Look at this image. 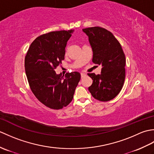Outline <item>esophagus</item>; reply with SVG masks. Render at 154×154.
<instances>
[{"mask_svg":"<svg viewBox=\"0 0 154 154\" xmlns=\"http://www.w3.org/2000/svg\"><path fill=\"white\" fill-rule=\"evenodd\" d=\"M86 75V74L85 73H81V77H85Z\"/></svg>","mask_w":154,"mask_h":154,"instance_id":"obj_1","label":"esophagus"}]
</instances>
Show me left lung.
I'll list each match as a JSON object with an SVG mask.
<instances>
[{"label": "left lung", "instance_id": "1", "mask_svg": "<svg viewBox=\"0 0 154 154\" xmlns=\"http://www.w3.org/2000/svg\"><path fill=\"white\" fill-rule=\"evenodd\" d=\"M89 37L94 63L102 65L101 73H88L93 79L89 92L97 100L109 101L120 92L125 80L126 57L119 42L110 32L99 26L83 29Z\"/></svg>", "mask_w": 154, "mask_h": 154}]
</instances>
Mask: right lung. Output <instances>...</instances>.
<instances>
[{
    "instance_id": "obj_1",
    "label": "right lung",
    "mask_w": 154,
    "mask_h": 154,
    "mask_svg": "<svg viewBox=\"0 0 154 154\" xmlns=\"http://www.w3.org/2000/svg\"><path fill=\"white\" fill-rule=\"evenodd\" d=\"M73 30L50 32L35 38L25 57L26 74L35 97L45 106L59 110L73 100L81 74L62 75L54 69L64 60L65 47Z\"/></svg>"
}]
</instances>
